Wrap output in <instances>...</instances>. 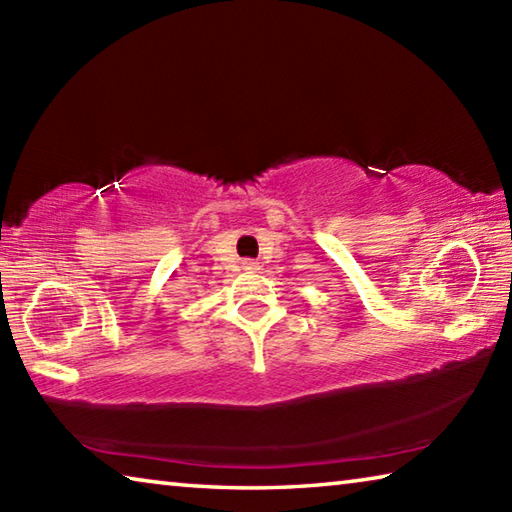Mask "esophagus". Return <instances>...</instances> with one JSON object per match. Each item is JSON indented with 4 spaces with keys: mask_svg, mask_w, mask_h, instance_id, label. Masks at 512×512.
<instances>
[{
    "mask_svg": "<svg viewBox=\"0 0 512 512\" xmlns=\"http://www.w3.org/2000/svg\"><path fill=\"white\" fill-rule=\"evenodd\" d=\"M246 268H257V262H244Z\"/></svg>",
    "mask_w": 512,
    "mask_h": 512,
    "instance_id": "obj_1",
    "label": "esophagus"
}]
</instances>
